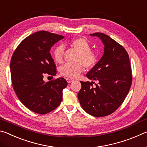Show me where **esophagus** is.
<instances>
[{
	"mask_svg": "<svg viewBox=\"0 0 147 147\" xmlns=\"http://www.w3.org/2000/svg\"><path fill=\"white\" fill-rule=\"evenodd\" d=\"M66 80H67V82L68 83H71V82H73V80H73V79H71V78H66Z\"/></svg>",
	"mask_w": 147,
	"mask_h": 147,
	"instance_id": "esophagus-1",
	"label": "esophagus"
}]
</instances>
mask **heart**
I'll return each mask as SVG.
<instances>
[{
  "label": "heart",
  "mask_w": 147,
  "mask_h": 147,
  "mask_svg": "<svg viewBox=\"0 0 147 147\" xmlns=\"http://www.w3.org/2000/svg\"><path fill=\"white\" fill-rule=\"evenodd\" d=\"M70 45L79 53L75 64L65 63L59 69L61 75L68 78H76L84 70V65L87 68H91L95 65L96 61V54L90 50V45L85 39L74 38L70 42ZM64 47L57 46L54 50L53 56L55 61L58 63H62L63 60ZM82 62L83 63H80Z\"/></svg>",
  "instance_id": "b5f03b06"
}]
</instances>
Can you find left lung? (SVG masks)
Returning <instances> with one entry per match:
<instances>
[{"instance_id": "left-lung-1", "label": "left lung", "mask_w": 147, "mask_h": 147, "mask_svg": "<svg viewBox=\"0 0 147 147\" xmlns=\"http://www.w3.org/2000/svg\"><path fill=\"white\" fill-rule=\"evenodd\" d=\"M98 37L104 45V54L86 74L87 78L98 81L80 82L78 98L82 108L94 117L113 113L125 99L130 90L132 77L129 56L123 46L103 33L90 34Z\"/></svg>"}]
</instances>
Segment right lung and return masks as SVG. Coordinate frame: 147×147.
<instances>
[{"label":"right lung","instance_id":"obj_1","mask_svg":"<svg viewBox=\"0 0 147 147\" xmlns=\"http://www.w3.org/2000/svg\"><path fill=\"white\" fill-rule=\"evenodd\" d=\"M63 38L47 31L35 32L21 41L11 57L10 71L14 91L20 101L35 113H48L62 100V91L67 86L65 79L45 82L43 77L56 74V66L50 51Z\"/></svg>","mask_w":147,"mask_h":147}]
</instances>
